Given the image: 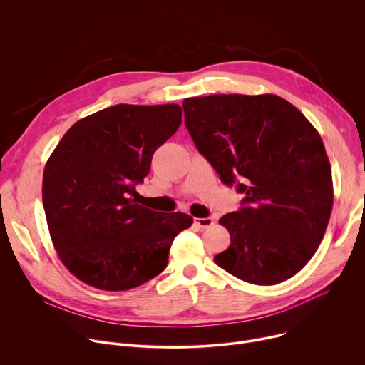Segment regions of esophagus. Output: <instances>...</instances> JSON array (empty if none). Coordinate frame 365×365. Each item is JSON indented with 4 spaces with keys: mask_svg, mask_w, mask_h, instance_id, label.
<instances>
[{
    "mask_svg": "<svg viewBox=\"0 0 365 365\" xmlns=\"http://www.w3.org/2000/svg\"><path fill=\"white\" fill-rule=\"evenodd\" d=\"M196 224L200 228H210L214 225V218L211 217H206V218H196Z\"/></svg>",
    "mask_w": 365,
    "mask_h": 365,
    "instance_id": "esophagus-1",
    "label": "esophagus"
}]
</instances>
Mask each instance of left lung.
<instances>
[{
    "instance_id": "1",
    "label": "left lung",
    "mask_w": 365,
    "mask_h": 365,
    "mask_svg": "<svg viewBox=\"0 0 365 365\" xmlns=\"http://www.w3.org/2000/svg\"><path fill=\"white\" fill-rule=\"evenodd\" d=\"M183 111L199 153L245 195L240 211L220 220L231 244L215 263L252 284L290 279L317 252L332 211V173L319 133L272 93L186 98Z\"/></svg>"
}]
</instances>
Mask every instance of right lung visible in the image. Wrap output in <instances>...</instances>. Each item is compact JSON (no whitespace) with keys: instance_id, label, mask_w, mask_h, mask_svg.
Instances as JSON below:
<instances>
[{"instance_id":"add662e5","label":"right lung","mask_w":365,"mask_h":365,"mask_svg":"<svg viewBox=\"0 0 365 365\" xmlns=\"http://www.w3.org/2000/svg\"><path fill=\"white\" fill-rule=\"evenodd\" d=\"M180 123L178 103H118L75 123L51 153L41 187L47 227L81 282L130 290L166 269L175 237L193 218L151 211L133 196Z\"/></svg>"}]
</instances>
